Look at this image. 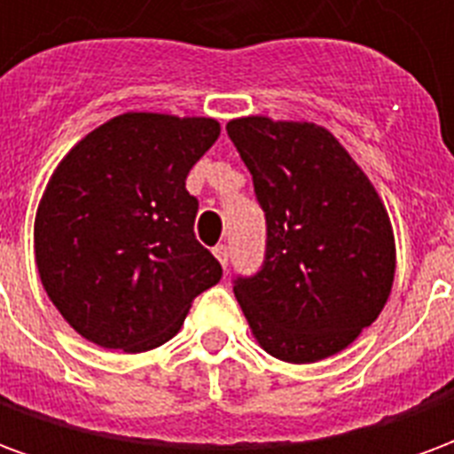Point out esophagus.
Returning a JSON list of instances; mask_svg holds the SVG:
<instances>
[{
	"mask_svg": "<svg viewBox=\"0 0 454 454\" xmlns=\"http://www.w3.org/2000/svg\"><path fill=\"white\" fill-rule=\"evenodd\" d=\"M214 255L218 257V262H221V265L228 267V257H231V253H228L226 246H216V247H214Z\"/></svg>",
	"mask_w": 454,
	"mask_h": 454,
	"instance_id": "obj_1",
	"label": "esophagus"
}]
</instances>
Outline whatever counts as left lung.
I'll list each match as a JSON object with an SVG mask.
<instances>
[{"label":"left lung","mask_w":454,"mask_h":454,"mask_svg":"<svg viewBox=\"0 0 454 454\" xmlns=\"http://www.w3.org/2000/svg\"><path fill=\"white\" fill-rule=\"evenodd\" d=\"M228 138L265 211V260L233 292L257 342L304 364L348 348L377 321L394 282L387 208L348 150L316 123L247 116Z\"/></svg>","instance_id":"8db88e82"}]
</instances>
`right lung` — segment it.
<instances>
[{"label": "right lung", "instance_id": "add662e5", "mask_svg": "<svg viewBox=\"0 0 454 454\" xmlns=\"http://www.w3.org/2000/svg\"><path fill=\"white\" fill-rule=\"evenodd\" d=\"M214 119L123 114L58 165L35 214V265L55 309L106 350L143 352L177 333L223 275L194 236L189 169L216 143Z\"/></svg>", "mask_w": 454, "mask_h": 454}]
</instances>
